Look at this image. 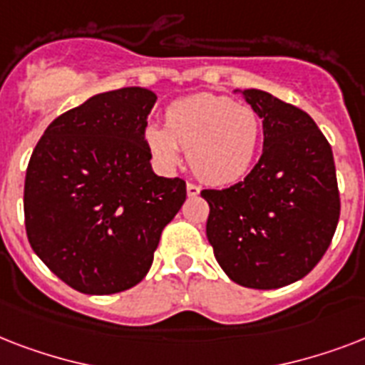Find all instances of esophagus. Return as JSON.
I'll use <instances>...</instances> for the list:
<instances>
[{"label":"esophagus","mask_w":365,"mask_h":365,"mask_svg":"<svg viewBox=\"0 0 365 365\" xmlns=\"http://www.w3.org/2000/svg\"><path fill=\"white\" fill-rule=\"evenodd\" d=\"M200 193L199 185H195V183H187V195L189 197H197Z\"/></svg>","instance_id":"esophagus-1"}]
</instances>
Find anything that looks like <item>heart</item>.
<instances>
[{
	"instance_id": "1",
	"label": "heart",
	"mask_w": 365,
	"mask_h": 365,
	"mask_svg": "<svg viewBox=\"0 0 365 365\" xmlns=\"http://www.w3.org/2000/svg\"><path fill=\"white\" fill-rule=\"evenodd\" d=\"M142 138L160 168H174L183 149L202 182L225 185L254 165L263 119L252 106L237 104L229 96L195 94L172 102L165 111V126L149 123Z\"/></svg>"
}]
</instances>
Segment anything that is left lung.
<instances>
[{
    "label": "left lung",
    "instance_id": "1",
    "mask_svg": "<svg viewBox=\"0 0 365 365\" xmlns=\"http://www.w3.org/2000/svg\"><path fill=\"white\" fill-rule=\"evenodd\" d=\"M244 98L263 119V153L242 182L202 189L206 237L244 288L277 289L307 277L339 222L331 145L311 115L257 88Z\"/></svg>",
    "mask_w": 365,
    "mask_h": 365
}]
</instances>
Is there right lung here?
Returning <instances> with one entry per match:
<instances>
[{
  "mask_svg": "<svg viewBox=\"0 0 365 365\" xmlns=\"http://www.w3.org/2000/svg\"><path fill=\"white\" fill-rule=\"evenodd\" d=\"M155 100L142 87L96 94L56 117L30 157L28 240L81 294L136 286L153 263L163 229L185 202L182 178L151 170L142 134Z\"/></svg>",
  "mask_w": 365,
  "mask_h": 365,
  "instance_id": "add662e5",
  "label": "right lung"
}]
</instances>
